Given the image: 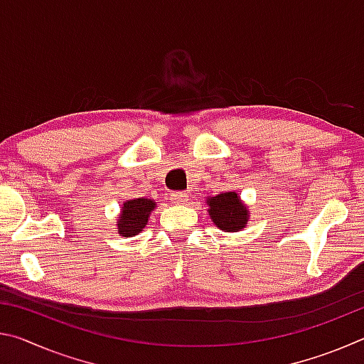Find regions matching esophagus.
Returning <instances> with one entry per match:
<instances>
[{
  "label": "esophagus",
  "instance_id": "1",
  "mask_svg": "<svg viewBox=\"0 0 364 364\" xmlns=\"http://www.w3.org/2000/svg\"><path fill=\"white\" fill-rule=\"evenodd\" d=\"M188 193H183V191H178V193H171L170 194V202L171 204H175V205H181V204H184V202L188 200Z\"/></svg>",
  "mask_w": 364,
  "mask_h": 364
}]
</instances>
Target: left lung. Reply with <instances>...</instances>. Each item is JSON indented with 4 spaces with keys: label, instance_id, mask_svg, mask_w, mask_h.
<instances>
[{
    "label": "left lung",
    "instance_id": "left-lung-1",
    "mask_svg": "<svg viewBox=\"0 0 364 364\" xmlns=\"http://www.w3.org/2000/svg\"><path fill=\"white\" fill-rule=\"evenodd\" d=\"M208 215L213 225L225 232L242 231L249 223V207L244 204L236 191H225L207 197Z\"/></svg>",
    "mask_w": 364,
    "mask_h": 364
}]
</instances>
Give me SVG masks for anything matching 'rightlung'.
I'll return each mask as SVG.
<instances>
[{
  "mask_svg": "<svg viewBox=\"0 0 364 364\" xmlns=\"http://www.w3.org/2000/svg\"><path fill=\"white\" fill-rule=\"evenodd\" d=\"M157 202L149 197H134L122 204L117 217V231L123 237H133L144 230Z\"/></svg>",
  "mask_w": 364,
  "mask_h": 364,
  "instance_id": "1",
  "label": "right lung"
}]
</instances>
